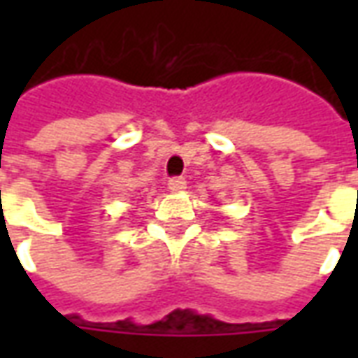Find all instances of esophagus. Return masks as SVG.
Segmentation results:
<instances>
[{
	"instance_id": "1",
	"label": "esophagus",
	"mask_w": 358,
	"mask_h": 358,
	"mask_svg": "<svg viewBox=\"0 0 358 358\" xmlns=\"http://www.w3.org/2000/svg\"><path fill=\"white\" fill-rule=\"evenodd\" d=\"M186 187V180L184 178H171L169 180V189L171 192H182Z\"/></svg>"
}]
</instances>
